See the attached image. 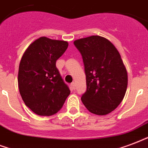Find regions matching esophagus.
Wrapping results in <instances>:
<instances>
[{
  "instance_id": "obj_1",
  "label": "esophagus",
  "mask_w": 148,
  "mask_h": 148,
  "mask_svg": "<svg viewBox=\"0 0 148 148\" xmlns=\"http://www.w3.org/2000/svg\"><path fill=\"white\" fill-rule=\"evenodd\" d=\"M71 88L73 90H75V86H76V84H75L74 82H73V83H71Z\"/></svg>"
}]
</instances>
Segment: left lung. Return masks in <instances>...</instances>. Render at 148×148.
Returning <instances> with one entry per match:
<instances>
[{"label": "left lung", "mask_w": 148, "mask_h": 148, "mask_svg": "<svg viewBox=\"0 0 148 148\" xmlns=\"http://www.w3.org/2000/svg\"><path fill=\"white\" fill-rule=\"evenodd\" d=\"M84 62L87 90L82 101L89 112L109 114L121 103L127 88V72L120 54L108 39L99 36L74 42Z\"/></svg>", "instance_id": "8db88e82"}]
</instances>
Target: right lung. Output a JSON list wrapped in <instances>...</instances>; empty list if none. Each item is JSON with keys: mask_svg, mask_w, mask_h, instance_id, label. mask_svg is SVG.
<instances>
[{"mask_svg": "<svg viewBox=\"0 0 148 148\" xmlns=\"http://www.w3.org/2000/svg\"><path fill=\"white\" fill-rule=\"evenodd\" d=\"M68 42L40 37L23 54L19 64V92L36 114L49 116L63 107L71 93L56 66Z\"/></svg>", "mask_w": 148, "mask_h": 148, "instance_id": "obj_1", "label": "right lung"}]
</instances>
